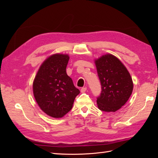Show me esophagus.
<instances>
[{"label":"esophagus","instance_id":"obj_1","mask_svg":"<svg viewBox=\"0 0 158 158\" xmlns=\"http://www.w3.org/2000/svg\"><path fill=\"white\" fill-rule=\"evenodd\" d=\"M86 89H87V88H81V90H80V92H81V93H84V92H85V91H86Z\"/></svg>","mask_w":158,"mask_h":158}]
</instances>
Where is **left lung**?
<instances>
[{
	"instance_id": "left-lung-1",
	"label": "left lung",
	"mask_w": 158,
	"mask_h": 158,
	"mask_svg": "<svg viewBox=\"0 0 158 158\" xmlns=\"http://www.w3.org/2000/svg\"><path fill=\"white\" fill-rule=\"evenodd\" d=\"M94 63L102 85V93L97 99L98 109L107 113L116 112L132 93L131 74L122 62L111 54L103 55Z\"/></svg>"
}]
</instances>
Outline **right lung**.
I'll list each match as a JSON object with an SVG mask.
<instances>
[{
	"label": "right lung",
	"instance_id": "add662e5",
	"mask_svg": "<svg viewBox=\"0 0 158 158\" xmlns=\"http://www.w3.org/2000/svg\"><path fill=\"white\" fill-rule=\"evenodd\" d=\"M70 57L55 53L43 62L33 82V93L40 108L53 118H62L73 108L80 94L66 74Z\"/></svg>",
	"mask_w": 158,
	"mask_h": 158
}]
</instances>
